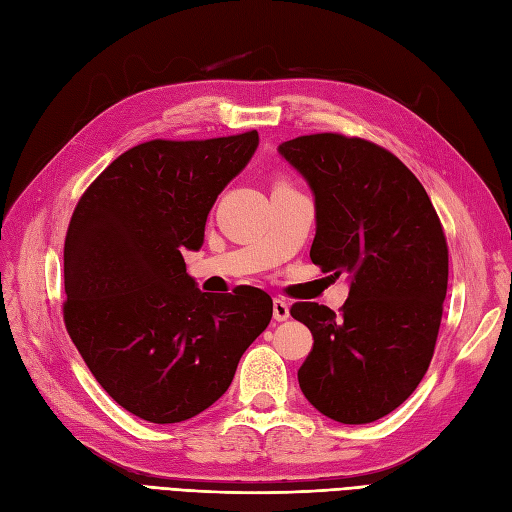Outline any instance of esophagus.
Masks as SVG:
<instances>
[{"instance_id":"1","label":"esophagus","mask_w":512,"mask_h":512,"mask_svg":"<svg viewBox=\"0 0 512 512\" xmlns=\"http://www.w3.org/2000/svg\"><path fill=\"white\" fill-rule=\"evenodd\" d=\"M272 316L277 322H285L287 318H290V305H287L283 298H274L272 300Z\"/></svg>"}]
</instances>
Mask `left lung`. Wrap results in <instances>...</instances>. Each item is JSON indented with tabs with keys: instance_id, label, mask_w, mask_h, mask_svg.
I'll list each match as a JSON object with an SVG mask.
<instances>
[{
	"instance_id": "8db88e82",
	"label": "left lung",
	"mask_w": 512,
	"mask_h": 512,
	"mask_svg": "<svg viewBox=\"0 0 512 512\" xmlns=\"http://www.w3.org/2000/svg\"><path fill=\"white\" fill-rule=\"evenodd\" d=\"M279 153L316 196L311 261L350 274L339 313L290 309L313 335L298 385L335 422H376L411 396L435 352L448 292L441 220L419 179L370 140L311 134Z\"/></svg>"
}]
</instances>
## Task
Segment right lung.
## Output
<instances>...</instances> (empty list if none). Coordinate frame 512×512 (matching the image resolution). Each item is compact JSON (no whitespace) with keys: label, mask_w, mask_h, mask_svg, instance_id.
Instances as JSON below:
<instances>
[{"label":"right lung","mask_w":512,"mask_h":512,"mask_svg":"<svg viewBox=\"0 0 512 512\" xmlns=\"http://www.w3.org/2000/svg\"><path fill=\"white\" fill-rule=\"evenodd\" d=\"M257 144L255 129L142 142L75 205L64 240V324L97 383L147 422H186L212 406L270 324L264 290L201 292L181 255L199 251L209 209Z\"/></svg>","instance_id":"1"}]
</instances>
